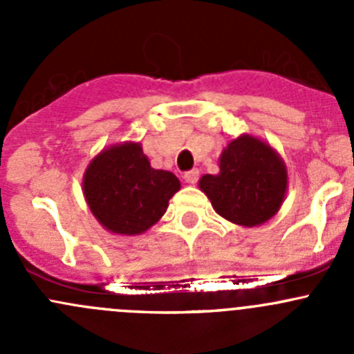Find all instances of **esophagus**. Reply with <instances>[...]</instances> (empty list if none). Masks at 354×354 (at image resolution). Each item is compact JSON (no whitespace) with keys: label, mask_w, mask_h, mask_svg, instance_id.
Instances as JSON below:
<instances>
[{"label":"esophagus","mask_w":354,"mask_h":354,"mask_svg":"<svg viewBox=\"0 0 354 354\" xmlns=\"http://www.w3.org/2000/svg\"><path fill=\"white\" fill-rule=\"evenodd\" d=\"M183 178H185V181H187V183H190V185H195L198 181V169H190V171H187V173L183 174Z\"/></svg>","instance_id":"34e87169"}]
</instances>
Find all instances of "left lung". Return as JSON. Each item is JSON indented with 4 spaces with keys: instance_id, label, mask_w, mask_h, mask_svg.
<instances>
[{
    "instance_id": "obj_1",
    "label": "left lung",
    "mask_w": 354,
    "mask_h": 354,
    "mask_svg": "<svg viewBox=\"0 0 354 354\" xmlns=\"http://www.w3.org/2000/svg\"><path fill=\"white\" fill-rule=\"evenodd\" d=\"M219 174H205L198 187L219 216L252 227L269 221L286 195V166L270 145L250 135L223 151Z\"/></svg>"
}]
</instances>
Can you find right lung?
Listing matches in <instances>:
<instances>
[{
    "label": "right lung",
    "instance_id": "right-lung-1",
    "mask_svg": "<svg viewBox=\"0 0 354 354\" xmlns=\"http://www.w3.org/2000/svg\"><path fill=\"white\" fill-rule=\"evenodd\" d=\"M180 190L169 171L151 167L140 144H121L102 151L88 164L84 194L95 219L118 234H140L166 212Z\"/></svg>",
    "mask_w": 354,
    "mask_h": 354
}]
</instances>
